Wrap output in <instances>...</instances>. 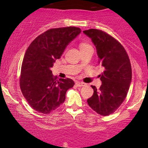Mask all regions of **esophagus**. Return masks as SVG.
Returning <instances> with one entry per match:
<instances>
[{"label":"esophagus","mask_w":148,"mask_h":148,"mask_svg":"<svg viewBox=\"0 0 148 148\" xmlns=\"http://www.w3.org/2000/svg\"><path fill=\"white\" fill-rule=\"evenodd\" d=\"M76 86H77V87H82V86H84L85 84L84 83H83V82H80V81H76Z\"/></svg>","instance_id":"esophagus-1"}]
</instances>
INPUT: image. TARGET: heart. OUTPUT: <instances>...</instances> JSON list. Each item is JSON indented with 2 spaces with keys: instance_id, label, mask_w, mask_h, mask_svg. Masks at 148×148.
<instances>
[{
  "instance_id": "1",
  "label": "heart",
  "mask_w": 148,
  "mask_h": 148,
  "mask_svg": "<svg viewBox=\"0 0 148 148\" xmlns=\"http://www.w3.org/2000/svg\"><path fill=\"white\" fill-rule=\"evenodd\" d=\"M90 47V46L86 43H81V45H80V49L86 48V47Z\"/></svg>"
}]
</instances>
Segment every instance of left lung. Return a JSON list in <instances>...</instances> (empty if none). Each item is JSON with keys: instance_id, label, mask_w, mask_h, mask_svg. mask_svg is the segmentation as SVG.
Returning a JSON list of instances; mask_svg holds the SVG:
<instances>
[{"instance_id": "1", "label": "left lung", "mask_w": 148, "mask_h": 148, "mask_svg": "<svg viewBox=\"0 0 148 148\" xmlns=\"http://www.w3.org/2000/svg\"><path fill=\"white\" fill-rule=\"evenodd\" d=\"M84 33L95 46L98 62L103 67L99 89L92 86L94 93L87 101L98 114L114 113L126 98L132 82V67L126 51L120 42L102 30L89 29Z\"/></svg>"}]
</instances>
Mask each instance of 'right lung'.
I'll return each mask as SVG.
<instances>
[{
  "label": "right lung",
  "mask_w": 148,
  "mask_h": 148,
  "mask_svg": "<svg viewBox=\"0 0 148 148\" xmlns=\"http://www.w3.org/2000/svg\"><path fill=\"white\" fill-rule=\"evenodd\" d=\"M81 32L76 27L53 28L36 37L27 49L20 87L26 101L36 111L48 114L56 109L65 100L67 90L74 86L71 79L57 80L51 69Z\"/></svg>",
  "instance_id": "obj_1"
}]
</instances>
